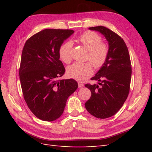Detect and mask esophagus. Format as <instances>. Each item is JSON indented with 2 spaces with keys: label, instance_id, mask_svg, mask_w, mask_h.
<instances>
[{
  "label": "esophagus",
  "instance_id": "esophagus-1",
  "mask_svg": "<svg viewBox=\"0 0 152 152\" xmlns=\"http://www.w3.org/2000/svg\"><path fill=\"white\" fill-rule=\"evenodd\" d=\"M83 86V83H82V82H78V88H82V87Z\"/></svg>",
  "mask_w": 152,
  "mask_h": 152
}]
</instances>
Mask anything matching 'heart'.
<instances>
[{
  "mask_svg": "<svg viewBox=\"0 0 152 152\" xmlns=\"http://www.w3.org/2000/svg\"><path fill=\"white\" fill-rule=\"evenodd\" d=\"M77 40L89 51L86 59L90 62L72 64L67 68V74L71 78L83 81L92 74L93 65L99 69L106 63L109 55V48L107 44L102 42L101 37L93 31H86L80 34ZM72 43L70 41L65 42L60 46L59 55L63 62L69 63L72 60Z\"/></svg>",
  "mask_w": 152,
  "mask_h": 152,
  "instance_id": "obj_1",
  "label": "heart"
}]
</instances>
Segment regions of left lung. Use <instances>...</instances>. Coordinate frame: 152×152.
<instances>
[{"label":"left lung","mask_w":152,"mask_h":152,"mask_svg":"<svg viewBox=\"0 0 152 152\" xmlns=\"http://www.w3.org/2000/svg\"><path fill=\"white\" fill-rule=\"evenodd\" d=\"M89 28L105 37L109 44V55L106 63L91 78L99 82V85H85L91 93L85 106L92 115L105 119L116 114L127 98L132 73L131 59L124 40L118 34L103 26Z\"/></svg>","instance_id":"left-lung-1"}]
</instances>
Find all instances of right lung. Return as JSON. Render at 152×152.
I'll return each mask as SVG.
<instances>
[{
	"label": "right lung",
	"mask_w": 152,
	"mask_h": 152,
	"mask_svg": "<svg viewBox=\"0 0 152 152\" xmlns=\"http://www.w3.org/2000/svg\"><path fill=\"white\" fill-rule=\"evenodd\" d=\"M70 29L46 28L25 42L19 74L23 95L38 119L52 121L63 114L69 96L78 88L73 79L57 80L65 72L59 49L74 33Z\"/></svg>",
	"instance_id": "right-lung-1"
}]
</instances>
